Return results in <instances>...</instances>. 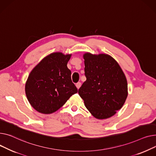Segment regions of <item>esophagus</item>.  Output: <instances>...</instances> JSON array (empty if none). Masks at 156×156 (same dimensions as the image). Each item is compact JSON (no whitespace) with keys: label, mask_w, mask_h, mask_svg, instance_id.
<instances>
[{"label":"esophagus","mask_w":156,"mask_h":156,"mask_svg":"<svg viewBox=\"0 0 156 156\" xmlns=\"http://www.w3.org/2000/svg\"><path fill=\"white\" fill-rule=\"evenodd\" d=\"M76 86L77 88L79 89L80 88V87L81 86V83H80V82H77V83L76 84Z\"/></svg>","instance_id":"34e87169"}]
</instances>
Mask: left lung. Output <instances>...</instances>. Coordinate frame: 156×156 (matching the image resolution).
<instances>
[{
	"instance_id": "left-lung-1",
	"label": "left lung",
	"mask_w": 156,
	"mask_h": 156,
	"mask_svg": "<svg viewBox=\"0 0 156 156\" xmlns=\"http://www.w3.org/2000/svg\"><path fill=\"white\" fill-rule=\"evenodd\" d=\"M83 57L86 80L78 93L93 116L99 120L110 118L122 108L127 98L126 77L109 55L86 53Z\"/></svg>"
}]
</instances>
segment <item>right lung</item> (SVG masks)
I'll return each instance as SVG.
<instances>
[{
  "label": "right lung",
  "mask_w": 156,
  "mask_h": 156,
  "mask_svg": "<svg viewBox=\"0 0 156 156\" xmlns=\"http://www.w3.org/2000/svg\"><path fill=\"white\" fill-rule=\"evenodd\" d=\"M72 55L52 53L31 70L25 85L27 100L36 111L51 114L60 108L77 89L67 63Z\"/></svg>",
  "instance_id": "1"
}]
</instances>
